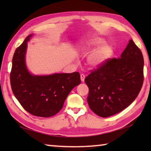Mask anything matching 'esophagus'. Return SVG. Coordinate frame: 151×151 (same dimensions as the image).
<instances>
[{"mask_svg": "<svg viewBox=\"0 0 151 151\" xmlns=\"http://www.w3.org/2000/svg\"><path fill=\"white\" fill-rule=\"evenodd\" d=\"M85 75L84 74H81V79L82 82L85 81Z\"/></svg>", "mask_w": 151, "mask_h": 151, "instance_id": "1", "label": "esophagus"}]
</instances>
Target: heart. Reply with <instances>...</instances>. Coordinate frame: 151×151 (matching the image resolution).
<instances>
[{
  "mask_svg": "<svg viewBox=\"0 0 151 151\" xmlns=\"http://www.w3.org/2000/svg\"><path fill=\"white\" fill-rule=\"evenodd\" d=\"M103 42L104 40L101 38L93 37L84 40L83 42L81 43L79 47L81 50H87L89 48L97 47L103 44ZM112 55H113V48L111 45L106 44L102 45L94 50L89 56L88 58V64L93 67H97L108 60Z\"/></svg>",
  "mask_w": 151,
  "mask_h": 151,
  "instance_id": "b5f03b06",
  "label": "heart"
}]
</instances>
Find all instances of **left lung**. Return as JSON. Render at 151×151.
<instances>
[{
	"instance_id": "left-lung-1",
	"label": "left lung",
	"mask_w": 151,
	"mask_h": 151,
	"mask_svg": "<svg viewBox=\"0 0 151 151\" xmlns=\"http://www.w3.org/2000/svg\"><path fill=\"white\" fill-rule=\"evenodd\" d=\"M143 67L141 50L130 40L121 57L109 58L85 78L89 88L87 102L90 109L101 117L123 111L141 90Z\"/></svg>"
}]
</instances>
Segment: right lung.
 Masks as SVG:
<instances>
[{"label":"right lung","mask_w":151,"mask_h":151,"mask_svg":"<svg viewBox=\"0 0 151 151\" xmlns=\"http://www.w3.org/2000/svg\"><path fill=\"white\" fill-rule=\"evenodd\" d=\"M32 36H28L14 53L11 85L14 95L28 112L37 116L50 117L62 109L70 92L80 85L81 76L78 72L31 75L25 63V53Z\"/></svg>","instance_id":"right-lung-1"}]
</instances>
